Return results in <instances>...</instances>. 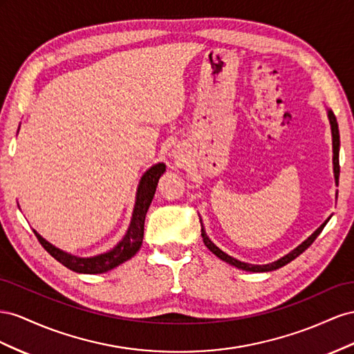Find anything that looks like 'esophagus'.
<instances>
[{"mask_svg": "<svg viewBox=\"0 0 354 354\" xmlns=\"http://www.w3.org/2000/svg\"><path fill=\"white\" fill-rule=\"evenodd\" d=\"M175 158H176V160H180V156H179V153H175Z\"/></svg>", "mask_w": 354, "mask_h": 354, "instance_id": "1", "label": "esophagus"}]
</instances>
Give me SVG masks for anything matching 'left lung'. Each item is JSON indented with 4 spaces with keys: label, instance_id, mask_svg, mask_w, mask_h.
Here are the masks:
<instances>
[{
    "label": "left lung",
    "instance_id": "obj_1",
    "mask_svg": "<svg viewBox=\"0 0 354 354\" xmlns=\"http://www.w3.org/2000/svg\"><path fill=\"white\" fill-rule=\"evenodd\" d=\"M328 111V118H329V124H330V132H332V153H334V157H332V165H334V176H335V184L338 185V179H339V130H338V123H337V118L334 115V113H332V109L326 108ZM337 197H338V193H337ZM330 219V216L323 222V224L313 233L308 239H306L299 246H297L294 250H290L289 254H286L285 257L279 258L277 261L274 262H270V264H262V266H258V264H249V262H243V261H239L233 257H230L228 254H225L224 250H221L214 241H212L207 234H206V230L203 227V222H201V237H203V241L206 248L212 252V254L216 255L219 259L225 261L227 264L230 266H234L240 270H245V271H252V272H266V271H272V270H277L280 267H283L286 264H289L290 261H294L297 257H299L302 252H304L313 241H315L317 239V236L322 233V230L325 228V225L328 224V221Z\"/></svg>",
    "mask_w": 354,
    "mask_h": 354
}]
</instances>
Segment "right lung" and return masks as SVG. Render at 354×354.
<instances>
[{
    "instance_id": "1",
    "label": "right lung",
    "mask_w": 354,
    "mask_h": 354,
    "mask_svg": "<svg viewBox=\"0 0 354 354\" xmlns=\"http://www.w3.org/2000/svg\"><path fill=\"white\" fill-rule=\"evenodd\" d=\"M165 171H166V165L157 163L154 166H151L142 175V178H140L138 189H136L133 214H132V219H130L129 228L126 231V234L123 236V239H121L118 243L108 252H104V254H99L95 257H77V255L69 254V252L56 248L55 245L50 243V241H47L43 236H39L34 230L38 241L50 255L60 262V264L75 272H83V274H100V272H106L109 270L118 267L120 264H123V262L135 257L138 254V250L140 249V246H142L147 212L149 209L151 201L154 198L158 179L165 174Z\"/></svg>"
}]
</instances>
